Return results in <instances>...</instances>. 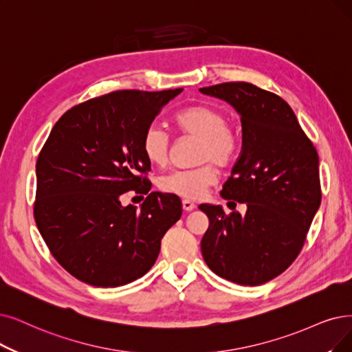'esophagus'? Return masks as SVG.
<instances>
[{
	"mask_svg": "<svg viewBox=\"0 0 352 352\" xmlns=\"http://www.w3.org/2000/svg\"><path fill=\"white\" fill-rule=\"evenodd\" d=\"M182 206H184V209L186 210V212H189V210H193L196 208V205L192 201H189V199L182 201Z\"/></svg>",
	"mask_w": 352,
	"mask_h": 352,
	"instance_id": "1",
	"label": "esophagus"
}]
</instances>
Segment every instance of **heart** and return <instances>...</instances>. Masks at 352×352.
<instances>
[{"mask_svg": "<svg viewBox=\"0 0 352 352\" xmlns=\"http://www.w3.org/2000/svg\"><path fill=\"white\" fill-rule=\"evenodd\" d=\"M176 130L186 137L199 138L196 147V160L205 164L173 170L159 179L163 192L185 199H199L218 182V173L212 162L221 167L228 166L238 150V137L228 127L223 112L212 105L199 104L180 111L175 117ZM170 137L159 124H151L142 138V150L146 159L156 166H164L168 159Z\"/></svg>", "mask_w": 352, "mask_h": 352, "instance_id": "heart-1", "label": "heart"}]
</instances>
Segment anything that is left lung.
<instances>
[{
  "mask_svg": "<svg viewBox=\"0 0 352 352\" xmlns=\"http://www.w3.org/2000/svg\"><path fill=\"white\" fill-rule=\"evenodd\" d=\"M199 91L227 101L241 117L243 148L221 196L247 205L243 217L199 205L209 218L202 256L219 277L258 286L282 274L305 244L322 198L318 153L278 95L248 82Z\"/></svg>",
  "mask_w": 352,
  "mask_h": 352,
  "instance_id": "obj_1",
  "label": "left lung"
}]
</instances>
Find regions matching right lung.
I'll return each instance as SVG.
<instances>
[{
	"mask_svg": "<svg viewBox=\"0 0 352 352\" xmlns=\"http://www.w3.org/2000/svg\"><path fill=\"white\" fill-rule=\"evenodd\" d=\"M182 88L116 91L75 105L54 124L36 163L34 219L52 256L83 283L118 287L156 263L182 217L176 195L150 192L142 138ZM147 194L140 210L125 191Z\"/></svg>",
	"mask_w": 352,
	"mask_h": 352,
	"instance_id": "right-lung-1",
	"label": "right lung"
}]
</instances>
